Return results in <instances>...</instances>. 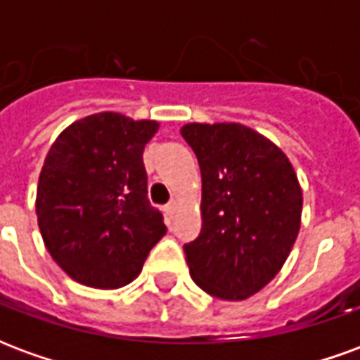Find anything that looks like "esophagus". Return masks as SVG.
Instances as JSON below:
<instances>
[{
    "instance_id": "obj_1",
    "label": "esophagus",
    "mask_w": 360,
    "mask_h": 360,
    "mask_svg": "<svg viewBox=\"0 0 360 360\" xmlns=\"http://www.w3.org/2000/svg\"><path fill=\"white\" fill-rule=\"evenodd\" d=\"M175 210H177V202H175V200H172V202H169V204H165L164 212H165V216H167V218H169V219L173 218V214H175Z\"/></svg>"
}]
</instances>
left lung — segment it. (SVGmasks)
Wrapping results in <instances>:
<instances>
[{
	"mask_svg": "<svg viewBox=\"0 0 360 360\" xmlns=\"http://www.w3.org/2000/svg\"><path fill=\"white\" fill-rule=\"evenodd\" d=\"M202 175V229L183 249L195 283L226 301L276 278L301 227L302 193L281 150L239 123H188Z\"/></svg>",
	"mask_w": 360,
	"mask_h": 360,
	"instance_id": "1",
	"label": "left lung"
}]
</instances>
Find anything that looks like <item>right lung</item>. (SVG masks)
I'll use <instances>...</instances> for the list:
<instances>
[{
  "label": "right lung",
  "mask_w": 360,
  "mask_h": 360,
  "mask_svg": "<svg viewBox=\"0 0 360 360\" xmlns=\"http://www.w3.org/2000/svg\"><path fill=\"white\" fill-rule=\"evenodd\" d=\"M156 131V121L103 111L67 127L46 156L36 193L40 233L51 258L82 285L131 283L165 235L142 162Z\"/></svg>",
  "instance_id": "1"
}]
</instances>
